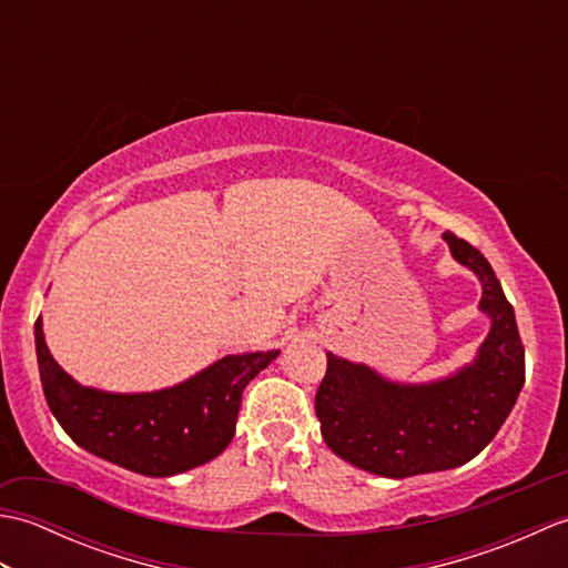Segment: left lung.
<instances>
[{
    "instance_id": "obj_1",
    "label": "left lung",
    "mask_w": 568,
    "mask_h": 568,
    "mask_svg": "<svg viewBox=\"0 0 568 568\" xmlns=\"http://www.w3.org/2000/svg\"><path fill=\"white\" fill-rule=\"evenodd\" d=\"M452 256L484 287L480 312L490 332L474 364L434 383H395L364 364L327 354L315 395L329 449L368 474L407 478L456 468L496 437L525 385V346L515 310L484 253L444 232Z\"/></svg>"
}]
</instances>
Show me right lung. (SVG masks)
I'll list each match as a JSON object with an SVG mask.
<instances>
[{"instance_id":"1","label":"right lung","mask_w":568,"mask_h":568,"mask_svg":"<svg viewBox=\"0 0 568 568\" xmlns=\"http://www.w3.org/2000/svg\"><path fill=\"white\" fill-rule=\"evenodd\" d=\"M45 403L68 437L141 476L183 474L220 456L236 432L241 393L281 352L224 356L197 376L153 393L84 388L55 364L33 324Z\"/></svg>"}]
</instances>
